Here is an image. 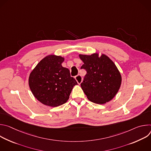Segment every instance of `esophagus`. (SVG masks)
I'll use <instances>...</instances> for the list:
<instances>
[{
  "label": "esophagus",
  "instance_id": "esophagus-1",
  "mask_svg": "<svg viewBox=\"0 0 151 151\" xmlns=\"http://www.w3.org/2000/svg\"><path fill=\"white\" fill-rule=\"evenodd\" d=\"M75 78L78 84H81V83L82 82V77L80 75H78L75 77Z\"/></svg>",
  "mask_w": 151,
  "mask_h": 151
}]
</instances>
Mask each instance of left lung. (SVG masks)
I'll return each instance as SVG.
<instances>
[{
	"mask_svg": "<svg viewBox=\"0 0 151 151\" xmlns=\"http://www.w3.org/2000/svg\"><path fill=\"white\" fill-rule=\"evenodd\" d=\"M87 71L81 88L87 99L96 104L110 101L118 93L122 82L121 75L114 62L106 55L97 52L79 54Z\"/></svg>",
	"mask_w": 151,
	"mask_h": 151,
	"instance_id": "obj_1",
	"label": "left lung"
}]
</instances>
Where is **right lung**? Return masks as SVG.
Returning <instances> with one entry per match:
<instances>
[{
	"label": "right lung",
	"instance_id": "obj_1",
	"mask_svg": "<svg viewBox=\"0 0 151 151\" xmlns=\"http://www.w3.org/2000/svg\"><path fill=\"white\" fill-rule=\"evenodd\" d=\"M64 58L54 54L42 59L29 77V85L35 97L42 104L57 107L68 101L76 80L68 68L61 65Z\"/></svg>",
	"mask_w": 151,
	"mask_h": 151
}]
</instances>
